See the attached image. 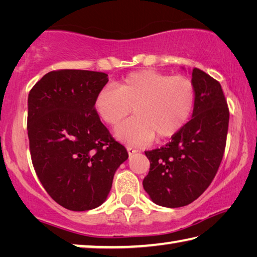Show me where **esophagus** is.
Masks as SVG:
<instances>
[{
	"instance_id": "obj_1",
	"label": "esophagus",
	"mask_w": 257,
	"mask_h": 257,
	"mask_svg": "<svg viewBox=\"0 0 257 257\" xmlns=\"http://www.w3.org/2000/svg\"><path fill=\"white\" fill-rule=\"evenodd\" d=\"M127 152H128L129 155H133L135 153H137V150L133 149V147H127Z\"/></svg>"
}]
</instances>
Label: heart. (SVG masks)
I'll list each match as a JSON object with an SVG mask.
<instances>
[{"label": "heart", "mask_w": 257, "mask_h": 257, "mask_svg": "<svg viewBox=\"0 0 257 257\" xmlns=\"http://www.w3.org/2000/svg\"><path fill=\"white\" fill-rule=\"evenodd\" d=\"M196 92L189 78L153 70L133 72L114 86H104L94 99V108L104 122L116 125L134 107V118L115 130L128 144L147 145L156 136H175L193 113Z\"/></svg>", "instance_id": "b5f03b06"}]
</instances>
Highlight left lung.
Here are the masks:
<instances>
[{"mask_svg":"<svg viewBox=\"0 0 257 257\" xmlns=\"http://www.w3.org/2000/svg\"><path fill=\"white\" fill-rule=\"evenodd\" d=\"M196 102L191 119L167 145L145 154L149 175L143 187L164 207L188 205L205 191L223 158L229 108L219 81L197 68L191 71Z\"/></svg>","mask_w":257,"mask_h":257,"instance_id":"obj_1","label":"left lung"}]
</instances>
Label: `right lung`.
Here are the masks:
<instances>
[{
	"label": "right lung",
	"mask_w": 257,
	"mask_h": 257,
	"mask_svg": "<svg viewBox=\"0 0 257 257\" xmlns=\"http://www.w3.org/2000/svg\"><path fill=\"white\" fill-rule=\"evenodd\" d=\"M104 72L51 71L28 95L27 130L35 171L47 194L70 211L105 202L113 177L128 159L94 108Z\"/></svg>",
	"instance_id": "1"
}]
</instances>
